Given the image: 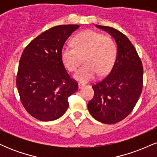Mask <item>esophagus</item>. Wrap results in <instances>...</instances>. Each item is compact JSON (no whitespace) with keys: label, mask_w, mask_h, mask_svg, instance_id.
Returning <instances> with one entry per match:
<instances>
[{"label":"esophagus","mask_w":157,"mask_h":157,"mask_svg":"<svg viewBox=\"0 0 157 157\" xmlns=\"http://www.w3.org/2000/svg\"><path fill=\"white\" fill-rule=\"evenodd\" d=\"M85 86H86V84H85V83H82V82H78V87H79V89H82V88L84 87Z\"/></svg>","instance_id":"34e87169"}]
</instances>
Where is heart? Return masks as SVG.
I'll list each match as a JSON object with an SVG mask.
<instances>
[{
  "label": "heart",
  "mask_w": 157,
  "mask_h": 157,
  "mask_svg": "<svg viewBox=\"0 0 157 157\" xmlns=\"http://www.w3.org/2000/svg\"><path fill=\"white\" fill-rule=\"evenodd\" d=\"M74 46H65L62 61L66 69L74 72L82 63L74 77L81 82L93 80L97 73L105 75L111 69L117 57V46L111 37L88 30L79 33L73 39Z\"/></svg>",
  "instance_id": "heart-1"
}]
</instances>
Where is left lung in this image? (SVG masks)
I'll list each match as a JSON object with an SVG mask.
<instances>
[{
	"mask_svg": "<svg viewBox=\"0 0 157 157\" xmlns=\"http://www.w3.org/2000/svg\"><path fill=\"white\" fill-rule=\"evenodd\" d=\"M109 33L117 43V57L108 76L93 85L94 96L88 103L97 121L114 124L130 114L142 90L143 67L134 46L126 36L112 27L95 25Z\"/></svg>",
	"mask_w": 157,
	"mask_h": 157,
	"instance_id": "1",
	"label": "left lung"
}]
</instances>
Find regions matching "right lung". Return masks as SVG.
Returning <instances> with one entry per match:
<instances>
[{"instance_id":"1","label":"right lung","mask_w":157,"mask_h":157,"mask_svg":"<svg viewBox=\"0 0 157 157\" xmlns=\"http://www.w3.org/2000/svg\"><path fill=\"white\" fill-rule=\"evenodd\" d=\"M78 25H60L35 37L23 50L16 84L27 112L40 121L55 120L68 107V97L78 89L62 61L63 45Z\"/></svg>"}]
</instances>
